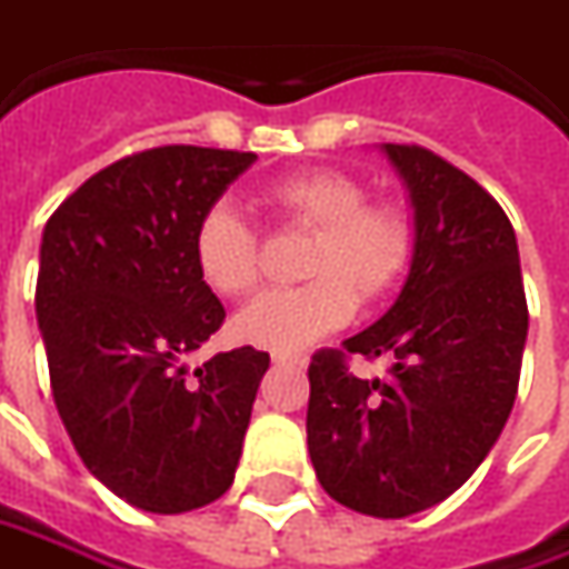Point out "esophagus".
Returning a JSON list of instances; mask_svg holds the SVG:
<instances>
[{"mask_svg": "<svg viewBox=\"0 0 569 569\" xmlns=\"http://www.w3.org/2000/svg\"><path fill=\"white\" fill-rule=\"evenodd\" d=\"M277 366H306V353H292V350H273Z\"/></svg>", "mask_w": 569, "mask_h": 569, "instance_id": "1", "label": "esophagus"}]
</instances>
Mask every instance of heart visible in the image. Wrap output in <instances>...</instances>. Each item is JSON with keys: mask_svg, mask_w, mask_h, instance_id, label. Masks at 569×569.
Segmentation results:
<instances>
[{"mask_svg": "<svg viewBox=\"0 0 569 569\" xmlns=\"http://www.w3.org/2000/svg\"><path fill=\"white\" fill-rule=\"evenodd\" d=\"M260 200L292 229L311 232L302 286L273 289L236 318L241 340L263 350H299L350 321L359 302H379L405 280L417 226L401 203L369 200V184L343 168L273 178ZM193 263L216 296L241 299L260 280V238L244 216L216 203L193 229Z\"/></svg>", "mask_w": 569, "mask_h": 569, "instance_id": "b5f03b06", "label": "heart"}]
</instances>
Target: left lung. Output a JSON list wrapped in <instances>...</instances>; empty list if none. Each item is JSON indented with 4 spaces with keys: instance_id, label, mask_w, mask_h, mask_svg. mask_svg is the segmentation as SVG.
I'll list each match as a JSON object with an SVG mask.
<instances>
[{
    "instance_id": "1",
    "label": "left lung",
    "mask_w": 569,
    "mask_h": 569,
    "mask_svg": "<svg viewBox=\"0 0 569 569\" xmlns=\"http://www.w3.org/2000/svg\"><path fill=\"white\" fill-rule=\"evenodd\" d=\"M410 187L417 251L382 318L309 366V456L337 503L405 519L475 475L507 423L529 333L516 232L475 178L423 146L388 142ZM396 359L357 380L346 357Z\"/></svg>"
}]
</instances>
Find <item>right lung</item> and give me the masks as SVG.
I'll return each mask as SVG.
<instances>
[{
    "label": "right lung",
    "mask_w": 569,
    "mask_h": 569,
    "mask_svg": "<svg viewBox=\"0 0 569 569\" xmlns=\"http://www.w3.org/2000/svg\"><path fill=\"white\" fill-rule=\"evenodd\" d=\"M254 152L156 146L91 174L43 226L38 325L76 452L120 500L187 512L219 500L270 353L184 359L226 309L193 263V229Z\"/></svg>",
    "instance_id": "add662e5"
}]
</instances>
